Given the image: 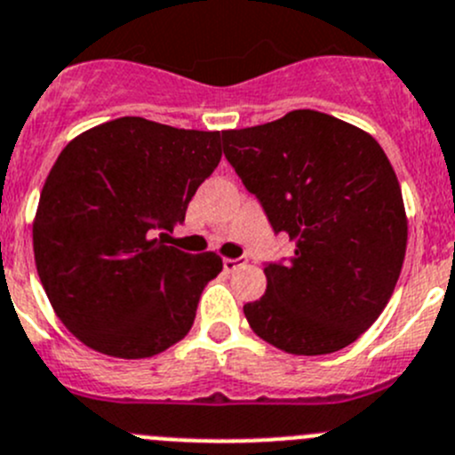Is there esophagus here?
Here are the masks:
<instances>
[{"instance_id":"1","label":"esophagus","mask_w":455,"mask_h":455,"mask_svg":"<svg viewBox=\"0 0 455 455\" xmlns=\"http://www.w3.org/2000/svg\"><path fill=\"white\" fill-rule=\"evenodd\" d=\"M242 262H244V258H224L222 267H224V271L231 273V271H235Z\"/></svg>"}]
</instances>
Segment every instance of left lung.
I'll return each mask as SVG.
<instances>
[{
    "label": "left lung",
    "instance_id": "8db88e82",
    "mask_svg": "<svg viewBox=\"0 0 455 455\" xmlns=\"http://www.w3.org/2000/svg\"><path fill=\"white\" fill-rule=\"evenodd\" d=\"M224 156L295 242L267 262V291L244 304L251 329L295 355H324L360 338L389 302L407 251L394 166L364 131L317 110L222 131Z\"/></svg>",
    "mask_w": 455,
    "mask_h": 455
}]
</instances>
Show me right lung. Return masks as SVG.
Wrapping results in <instances>:
<instances>
[{
    "instance_id": "1",
    "label": "right lung",
    "mask_w": 455,
    "mask_h": 455,
    "mask_svg": "<svg viewBox=\"0 0 455 455\" xmlns=\"http://www.w3.org/2000/svg\"><path fill=\"white\" fill-rule=\"evenodd\" d=\"M220 131L144 117L106 122L66 144L33 222L39 280L66 329L91 349L151 358L191 331L215 253L166 246L220 164Z\"/></svg>"
}]
</instances>
